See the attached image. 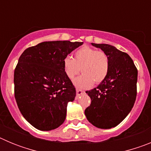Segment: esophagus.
<instances>
[{"instance_id": "esophagus-1", "label": "esophagus", "mask_w": 151, "mask_h": 151, "mask_svg": "<svg viewBox=\"0 0 151 151\" xmlns=\"http://www.w3.org/2000/svg\"><path fill=\"white\" fill-rule=\"evenodd\" d=\"M83 93H84V91L82 90H80V89L76 88V95H77V97H78V96H80V95H82Z\"/></svg>"}]
</instances>
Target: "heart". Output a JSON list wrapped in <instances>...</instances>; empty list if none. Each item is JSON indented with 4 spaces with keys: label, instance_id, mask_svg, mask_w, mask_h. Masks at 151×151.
<instances>
[{
    "label": "heart",
    "instance_id": "b5f03b06",
    "mask_svg": "<svg viewBox=\"0 0 151 151\" xmlns=\"http://www.w3.org/2000/svg\"><path fill=\"white\" fill-rule=\"evenodd\" d=\"M63 64L64 72L70 79L82 69L83 74L75 78L73 84L78 88H88L94 82L97 85L106 78L110 69V58L105 52L83 46L75 52L74 59L66 57Z\"/></svg>",
    "mask_w": 151,
    "mask_h": 151
}]
</instances>
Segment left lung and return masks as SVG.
<instances>
[{"label":"left lung","mask_w":151,"mask_h":151,"mask_svg":"<svg viewBox=\"0 0 151 151\" xmlns=\"http://www.w3.org/2000/svg\"><path fill=\"white\" fill-rule=\"evenodd\" d=\"M110 58L107 76L97 88L87 91L90 106L85 110L89 122L99 129H111L120 123L132 109L137 96L138 69L125 52L106 44L91 43Z\"/></svg>","instance_id":"left-lung-1"}]
</instances>
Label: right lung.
I'll list each match as a JSON object with an SVG mask.
<instances>
[{"instance_id": "obj_1", "label": "right lung", "mask_w": 151, "mask_h": 151, "mask_svg": "<svg viewBox=\"0 0 151 151\" xmlns=\"http://www.w3.org/2000/svg\"><path fill=\"white\" fill-rule=\"evenodd\" d=\"M83 42H41L26 49L14 70V94L26 120L38 130L50 131L65 121L66 107L76 91L64 72L63 59Z\"/></svg>"}]
</instances>
